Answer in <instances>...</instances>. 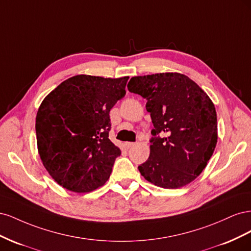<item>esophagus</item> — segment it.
<instances>
[{
	"label": "esophagus",
	"mask_w": 251,
	"mask_h": 251,
	"mask_svg": "<svg viewBox=\"0 0 251 251\" xmlns=\"http://www.w3.org/2000/svg\"><path fill=\"white\" fill-rule=\"evenodd\" d=\"M135 146V142H126L125 143V147L126 148V149H130V148H132V147H134Z\"/></svg>",
	"instance_id": "obj_1"
}]
</instances>
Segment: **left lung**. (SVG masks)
<instances>
[{
	"instance_id": "left-lung-1",
	"label": "left lung",
	"mask_w": 251,
	"mask_h": 251,
	"mask_svg": "<svg viewBox=\"0 0 251 251\" xmlns=\"http://www.w3.org/2000/svg\"><path fill=\"white\" fill-rule=\"evenodd\" d=\"M127 90L146 98L154 126L150 157L138 166L140 174L163 188L191 183L207 165L218 140L210 98L180 73L134 76Z\"/></svg>"
}]
</instances>
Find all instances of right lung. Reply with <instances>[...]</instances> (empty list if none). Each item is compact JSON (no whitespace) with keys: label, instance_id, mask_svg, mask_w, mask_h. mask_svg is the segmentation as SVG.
I'll return each mask as SVG.
<instances>
[{"label":"right lung","instance_id":"add662e5","mask_svg":"<svg viewBox=\"0 0 251 251\" xmlns=\"http://www.w3.org/2000/svg\"><path fill=\"white\" fill-rule=\"evenodd\" d=\"M127 79L76 75L45 97L35 119L37 150L59 185L89 193L109 179L121 154L109 139L110 111L126 95Z\"/></svg>","mask_w":251,"mask_h":251}]
</instances>
